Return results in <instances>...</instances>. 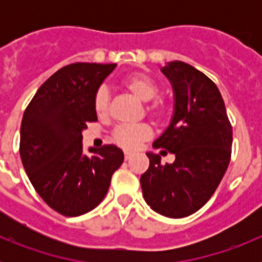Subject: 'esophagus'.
Segmentation results:
<instances>
[{
  "instance_id": "1",
  "label": "esophagus",
  "mask_w": 262,
  "mask_h": 262,
  "mask_svg": "<svg viewBox=\"0 0 262 262\" xmlns=\"http://www.w3.org/2000/svg\"><path fill=\"white\" fill-rule=\"evenodd\" d=\"M131 157H133V154H131V152H124V159L129 160Z\"/></svg>"
}]
</instances>
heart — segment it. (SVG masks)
Here are the masks:
<instances>
[{"label":"heart","instance_id":"obj_1","mask_svg":"<svg viewBox=\"0 0 262 262\" xmlns=\"http://www.w3.org/2000/svg\"><path fill=\"white\" fill-rule=\"evenodd\" d=\"M123 88L136 98L147 103L145 110L154 119L161 120L168 115L169 103L164 97L159 94V85L152 77L145 73L135 72L131 73L122 81ZM110 97L105 88H99L93 97V107L98 117H106L108 113ZM152 136V128L148 124H138V126H119L114 129L113 139L118 145L126 149H135L139 144Z\"/></svg>","mask_w":262,"mask_h":262}]
</instances>
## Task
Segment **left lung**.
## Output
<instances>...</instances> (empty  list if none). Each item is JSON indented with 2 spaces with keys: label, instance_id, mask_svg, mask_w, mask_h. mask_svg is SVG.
<instances>
[{
  "label": "left lung",
  "instance_id": "1",
  "mask_svg": "<svg viewBox=\"0 0 262 262\" xmlns=\"http://www.w3.org/2000/svg\"><path fill=\"white\" fill-rule=\"evenodd\" d=\"M161 71L173 85L174 114L154 147L176 160L161 165L159 155L147 154L149 168L140 185L154 211L177 219L198 211L221 184L231 160L232 126L221 92L205 73L184 61Z\"/></svg>",
  "mask_w": 262,
  "mask_h": 262
}]
</instances>
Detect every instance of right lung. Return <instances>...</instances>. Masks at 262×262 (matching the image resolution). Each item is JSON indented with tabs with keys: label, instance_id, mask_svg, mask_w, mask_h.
Listing matches in <instances>:
<instances>
[{
	"label": "right lung",
	"instance_id": "1",
	"mask_svg": "<svg viewBox=\"0 0 262 262\" xmlns=\"http://www.w3.org/2000/svg\"><path fill=\"white\" fill-rule=\"evenodd\" d=\"M117 64L73 62L32 97L20 124L19 154L32 186L51 209L78 216L102 202L122 149L106 144L82 154V129L97 122L93 97Z\"/></svg>",
	"mask_w": 262,
	"mask_h": 262
}]
</instances>
